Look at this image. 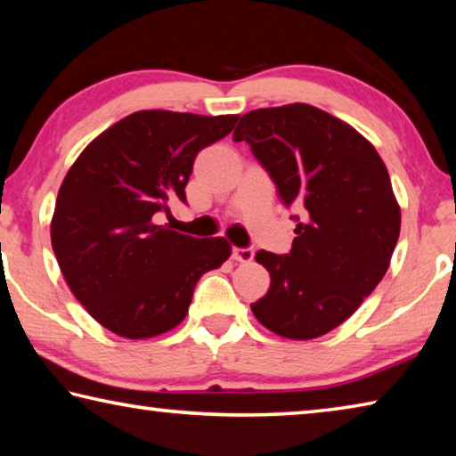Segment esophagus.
<instances>
[{
	"mask_svg": "<svg viewBox=\"0 0 456 456\" xmlns=\"http://www.w3.org/2000/svg\"><path fill=\"white\" fill-rule=\"evenodd\" d=\"M253 249H249V247H245V249H241V247H233V253H231V259L233 261H239V264H249V261L253 259Z\"/></svg>",
	"mask_w": 456,
	"mask_h": 456,
	"instance_id": "esophagus-1",
	"label": "esophagus"
}]
</instances>
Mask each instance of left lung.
I'll return each instance as SVG.
<instances>
[{
  "mask_svg": "<svg viewBox=\"0 0 456 456\" xmlns=\"http://www.w3.org/2000/svg\"><path fill=\"white\" fill-rule=\"evenodd\" d=\"M233 141L251 146L285 205L305 211L288 256L256 253L272 283L251 312L281 338L328 334L376 289L395 253L400 205L384 160L356 128L302 102L243 114Z\"/></svg>",
  "mask_w": 456,
  "mask_h": 456,
  "instance_id": "obj_1",
  "label": "left lung"
}]
</instances>
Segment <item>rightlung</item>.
Segmentation results:
<instances>
[{"instance_id":"add662e5","label":"right lung","mask_w":456,"mask_h":456,"mask_svg":"<svg viewBox=\"0 0 456 456\" xmlns=\"http://www.w3.org/2000/svg\"><path fill=\"white\" fill-rule=\"evenodd\" d=\"M237 114L141 110L80 152L61 181L52 249L74 297L100 326L128 339L165 334L189 312L199 277L231 256L223 237L195 239L157 225L184 203L200 149L227 136Z\"/></svg>"}]
</instances>
